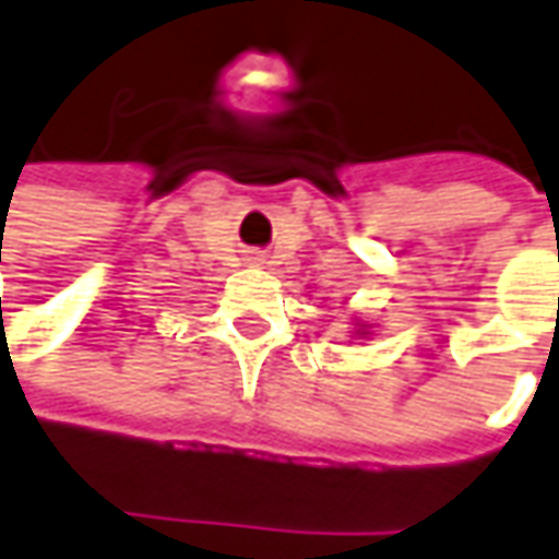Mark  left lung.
Returning a JSON list of instances; mask_svg holds the SVG:
<instances>
[{
  "label": "left lung",
  "mask_w": 559,
  "mask_h": 559,
  "mask_svg": "<svg viewBox=\"0 0 559 559\" xmlns=\"http://www.w3.org/2000/svg\"><path fill=\"white\" fill-rule=\"evenodd\" d=\"M367 336H373V333H370V324H367V321H355L352 340H367Z\"/></svg>",
  "instance_id": "1"
}]
</instances>
